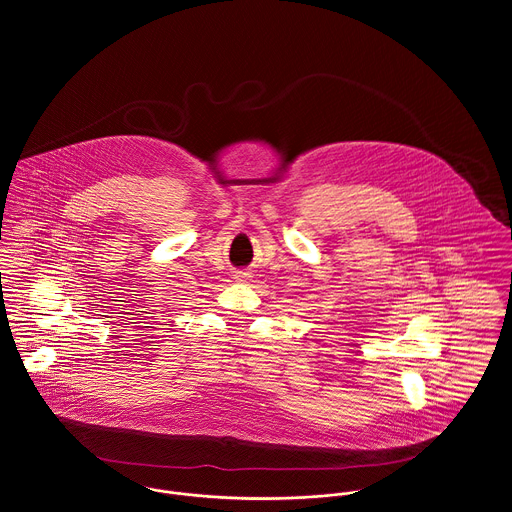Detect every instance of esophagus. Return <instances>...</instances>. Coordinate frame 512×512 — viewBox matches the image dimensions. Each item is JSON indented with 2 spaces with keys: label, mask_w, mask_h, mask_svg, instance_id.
<instances>
[{
  "label": "esophagus",
  "mask_w": 512,
  "mask_h": 512,
  "mask_svg": "<svg viewBox=\"0 0 512 512\" xmlns=\"http://www.w3.org/2000/svg\"><path fill=\"white\" fill-rule=\"evenodd\" d=\"M236 278L237 280H245V278H247V273H241V271H239V273H236Z\"/></svg>",
  "instance_id": "esophagus-1"
}]
</instances>
